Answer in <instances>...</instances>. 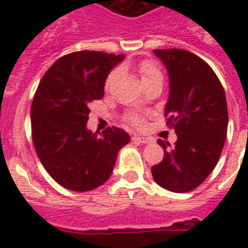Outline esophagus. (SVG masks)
Segmentation results:
<instances>
[{"mask_svg":"<svg viewBox=\"0 0 248 248\" xmlns=\"http://www.w3.org/2000/svg\"><path fill=\"white\" fill-rule=\"evenodd\" d=\"M133 141H137V143H141V144H151L154 141L153 138H146V137H133Z\"/></svg>","mask_w":248,"mask_h":248,"instance_id":"1","label":"esophagus"}]
</instances>
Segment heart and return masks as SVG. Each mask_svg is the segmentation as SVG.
Instances as JSON below:
<instances>
[{"label": "heart", "instance_id": "b5f03b06", "mask_svg": "<svg viewBox=\"0 0 248 248\" xmlns=\"http://www.w3.org/2000/svg\"><path fill=\"white\" fill-rule=\"evenodd\" d=\"M138 71H139L140 77H141V80H146V79H150L153 77L155 76H160L161 72L160 69L157 68V65L155 63L150 62V61H143V62L140 63L139 67H138ZM119 72L115 69V71L110 72V74L108 76L107 80H105V88H109L111 85V83L114 82V79L117 78ZM126 120L130 123L131 125H134L135 128H141L144 125V117L141 115L140 113L138 111H129L126 114Z\"/></svg>", "mask_w": 248, "mask_h": 248}]
</instances>
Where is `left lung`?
Here are the masks:
<instances>
[{
    "instance_id": "8db88e82",
    "label": "left lung",
    "mask_w": 248,
    "mask_h": 248,
    "mask_svg": "<svg viewBox=\"0 0 248 248\" xmlns=\"http://www.w3.org/2000/svg\"><path fill=\"white\" fill-rule=\"evenodd\" d=\"M166 65L170 94L166 125L177 134L174 148L159 139L164 159L151 168L154 180L172 192H187L203 183L217 164L227 135L225 91L207 63L189 50L154 49Z\"/></svg>"
}]
</instances>
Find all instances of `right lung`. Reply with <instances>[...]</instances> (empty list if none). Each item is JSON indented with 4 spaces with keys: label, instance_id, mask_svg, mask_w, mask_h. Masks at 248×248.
<instances>
[{
    "label": "right lung",
    "instance_id": "right-lung-1",
    "mask_svg": "<svg viewBox=\"0 0 248 248\" xmlns=\"http://www.w3.org/2000/svg\"><path fill=\"white\" fill-rule=\"evenodd\" d=\"M123 54L79 50L61 57L45 73L31 107L32 140L56 183L72 191H91L108 180L128 133L109 126L87 130L89 104L102 99L105 79Z\"/></svg>",
    "mask_w": 248,
    "mask_h": 248
}]
</instances>
